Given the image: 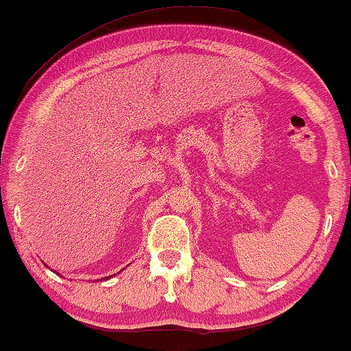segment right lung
<instances>
[{"instance_id":"right-lung-1","label":"right lung","mask_w":351,"mask_h":351,"mask_svg":"<svg viewBox=\"0 0 351 351\" xmlns=\"http://www.w3.org/2000/svg\"><path fill=\"white\" fill-rule=\"evenodd\" d=\"M108 278H110V276H107V278H105V280H108ZM102 280H104V278H102Z\"/></svg>"}]
</instances>
